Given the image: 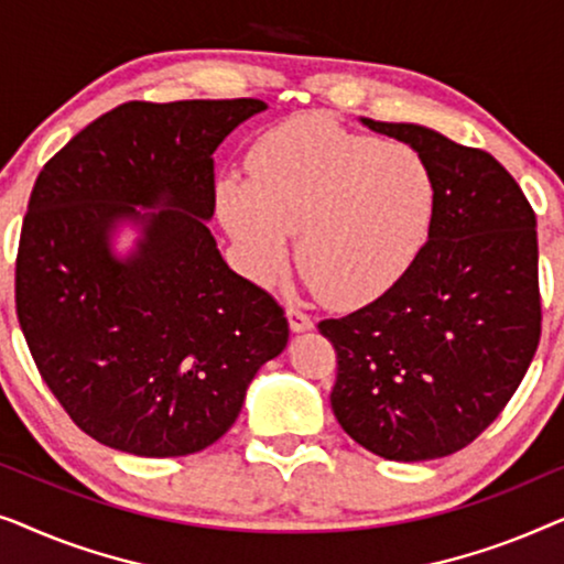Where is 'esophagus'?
I'll return each mask as SVG.
<instances>
[{
	"mask_svg": "<svg viewBox=\"0 0 564 564\" xmlns=\"http://www.w3.org/2000/svg\"><path fill=\"white\" fill-rule=\"evenodd\" d=\"M288 321L295 334H303V330L313 328V318L305 311H300V307H288Z\"/></svg>",
	"mask_w": 564,
	"mask_h": 564,
	"instance_id": "obj_1",
	"label": "esophagus"
}]
</instances>
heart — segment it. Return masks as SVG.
Instances as JSON below:
<instances>
[{
  "mask_svg": "<svg viewBox=\"0 0 564 564\" xmlns=\"http://www.w3.org/2000/svg\"><path fill=\"white\" fill-rule=\"evenodd\" d=\"M251 176H223L218 213L253 280L272 282L297 259L336 307L367 305L403 280L426 246L436 187L405 143L357 133L323 112L269 128L253 143Z\"/></svg>",
  "mask_w": 564,
  "mask_h": 564,
  "instance_id": "b5f03b06",
  "label": "heart"
}]
</instances>
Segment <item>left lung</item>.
<instances>
[{
	"label": "left lung",
	"mask_w": 564,
	"mask_h": 564,
	"mask_svg": "<svg viewBox=\"0 0 564 564\" xmlns=\"http://www.w3.org/2000/svg\"><path fill=\"white\" fill-rule=\"evenodd\" d=\"M415 149L434 176L429 241L403 280L318 323L336 349L330 408L392 462L473 444L519 388L542 336L536 215L488 151L413 122L361 118Z\"/></svg>",
	"instance_id": "left-lung-1"
}]
</instances>
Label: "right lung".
Masks as SVG:
<instances>
[{
  "label": "right lung",
  "instance_id": "obj_1",
  "mask_svg": "<svg viewBox=\"0 0 564 564\" xmlns=\"http://www.w3.org/2000/svg\"><path fill=\"white\" fill-rule=\"evenodd\" d=\"M261 110L251 97L126 102L37 174L14 264L18 321L45 384L99 444L203 452L288 346L282 307L223 261L205 223L213 153ZM126 219L142 238L118 260L111 234Z\"/></svg>",
  "mask_w": 564,
  "mask_h": 564
}]
</instances>
